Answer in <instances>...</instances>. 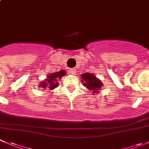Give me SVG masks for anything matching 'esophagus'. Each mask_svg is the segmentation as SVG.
<instances>
[{"label":"esophagus","instance_id":"esophagus-1","mask_svg":"<svg viewBox=\"0 0 149 149\" xmlns=\"http://www.w3.org/2000/svg\"><path fill=\"white\" fill-rule=\"evenodd\" d=\"M70 73H71V74H73V75H74L75 73H76V68H71L70 69Z\"/></svg>","mask_w":149,"mask_h":149}]
</instances>
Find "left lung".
<instances>
[{
    "instance_id": "1",
    "label": "left lung",
    "mask_w": 149,
    "mask_h": 149,
    "mask_svg": "<svg viewBox=\"0 0 149 149\" xmlns=\"http://www.w3.org/2000/svg\"><path fill=\"white\" fill-rule=\"evenodd\" d=\"M81 81L85 87L88 90L92 91V94L99 93V90L102 87L103 84L100 80H99L94 75L91 73H85L81 75Z\"/></svg>"
}]
</instances>
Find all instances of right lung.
I'll return each mask as SVG.
<instances>
[{
    "label": "right lung",
    "mask_w": 149,
    "mask_h": 149,
    "mask_svg": "<svg viewBox=\"0 0 149 149\" xmlns=\"http://www.w3.org/2000/svg\"><path fill=\"white\" fill-rule=\"evenodd\" d=\"M66 74L65 70H60L58 72L51 73L47 76V79L43 81L40 84V87L43 88H49V89L52 90L57 86H58V79H61V78Z\"/></svg>",
    "instance_id": "1"
}]
</instances>
